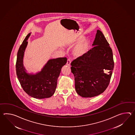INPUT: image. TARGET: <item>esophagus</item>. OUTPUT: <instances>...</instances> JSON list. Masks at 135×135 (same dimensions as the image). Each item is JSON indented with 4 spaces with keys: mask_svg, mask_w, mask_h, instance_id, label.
<instances>
[{
    "mask_svg": "<svg viewBox=\"0 0 135 135\" xmlns=\"http://www.w3.org/2000/svg\"><path fill=\"white\" fill-rule=\"evenodd\" d=\"M70 64H71V60H70V59H68V61H67L66 65H67L68 66H70Z\"/></svg>",
    "mask_w": 135,
    "mask_h": 135,
    "instance_id": "34e87169",
    "label": "esophagus"
}]
</instances>
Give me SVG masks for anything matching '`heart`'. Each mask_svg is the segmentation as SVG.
I'll return each instance as SVG.
<instances>
[{
	"mask_svg": "<svg viewBox=\"0 0 135 135\" xmlns=\"http://www.w3.org/2000/svg\"><path fill=\"white\" fill-rule=\"evenodd\" d=\"M76 43L77 44L72 51L73 55L76 57L78 58L83 57L86 56L91 49V42L90 40L83 36H80L72 40L70 43V45L73 46Z\"/></svg>",
	"mask_w": 135,
	"mask_h": 135,
	"instance_id": "obj_1",
	"label": "heart"
}]
</instances>
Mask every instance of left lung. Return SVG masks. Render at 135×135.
Returning <instances> with one entry per match:
<instances>
[{
  "label": "left lung",
  "instance_id": "1",
  "mask_svg": "<svg viewBox=\"0 0 135 135\" xmlns=\"http://www.w3.org/2000/svg\"><path fill=\"white\" fill-rule=\"evenodd\" d=\"M92 45L94 47L86 56L77 58L71 63L76 91L83 98H92L103 93L114 69L112 50L100 30H97Z\"/></svg>",
  "mask_w": 135,
  "mask_h": 135
}]
</instances>
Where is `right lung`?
<instances>
[{"label":"right lung","mask_w":135,"mask_h":135,"mask_svg":"<svg viewBox=\"0 0 135 135\" xmlns=\"http://www.w3.org/2000/svg\"><path fill=\"white\" fill-rule=\"evenodd\" d=\"M30 35L29 33L26 36L18 51L16 64L18 79L24 91L29 96L37 99L50 98L55 93L58 78L62 68L66 63L67 58L50 59L40 71L35 74L27 73L23 66V58Z\"/></svg>","instance_id":"obj_1"}]
</instances>
